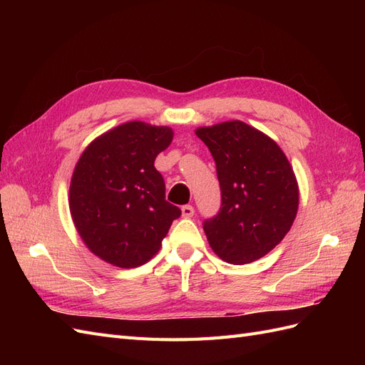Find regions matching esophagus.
I'll use <instances>...</instances> for the list:
<instances>
[{
  "label": "esophagus",
  "mask_w": 365,
  "mask_h": 365,
  "mask_svg": "<svg viewBox=\"0 0 365 365\" xmlns=\"http://www.w3.org/2000/svg\"><path fill=\"white\" fill-rule=\"evenodd\" d=\"M181 212H182L184 217H192L195 215V208L192 205H182Z\"/></svg>",
  "instance_id": "34e87169"
}]
</instances>
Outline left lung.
<instances>
[{"mask_svg": "<svg viewBox=\"0 0 365 365\" xmlns=\"http://www.w3.org/2000/svg\"><path fill=\"white\" fill-rule=\"evenodd\" d=\"M216 163L220 208L204 220L208 244L233 264L251 263L277 247L292 227L298 185L277 143L244 121L196 129Z\"/></svg>", "mask_w": 365, "mask_h": 365, "instance_id": "left-lung-1", "label": "left lung"}]
</instances>
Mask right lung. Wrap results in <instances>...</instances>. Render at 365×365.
<instances>
[{
  "mask_svg": "<svg viewBox=\"0 0 365 365\" xmlns=\"http://www.w3.org/2000/svg\"><path fill=\"white\" fill-rule=\"evenodd\" d=\"M168 126L128 121L96 138L76 164L70 212L85 245L120 268H137L158 252L181 210L165 201L155 158L168 149Z\"/></svg>",
  "mask_w": 365,
  "mask_h": 365,
  "instance_id": "obj_1",
  "label": "right lung"
}]
</instances>
